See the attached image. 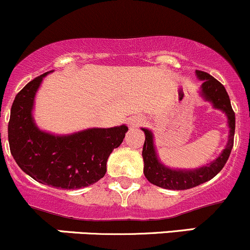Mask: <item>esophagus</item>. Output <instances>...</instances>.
I'll use <instances>...</instances> for the list:
<instances>
[{"label": "esophagus", "instance_id": "34e87169", "mask_svg": "<svg viewBox=\"0 0 250 250\" xmlns=\"http://www.w3.org/2000/svg\"><path fill=\"white\" fill-rule=\"evenodd\" d=\"M143 123V120L141 119V118L138 117H135V118H131V119H128V125L131 126V127H136V126L141 125Z\"/></svg>", "mask_w": 250, "mask_h": 250}]
</instances>
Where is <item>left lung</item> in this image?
<instances>
[{"label": "left lung", "instance_id": "1", "mask_svg": "<svg viewBox=\"0 0 250 250\" xmlns=\"http://www.w3.org/2000/svg\"><path fill=\"white\" fill-rule=\"evenodd\" d=\"M196 77L202 82L200 86V95L205 101L212 104L213 108L219 109L225 113L228 118L229 137L225 148L220 153V155L209 164L203 165L197 168H171L161 163L156 153L155 143H154V135L150 130L142 127L146 135V141L143 146V161H144V176L151 184L156 187L164 188L169 190H187L197 187L214 178L225 166L231 149L233 146V136H235V113L231 107L230 97L226 92L225 87L220 82L213 78L210 74L202 71H196Z\"/></svg>", "mask_w": 250, "mask_h": 250}]
</instances>
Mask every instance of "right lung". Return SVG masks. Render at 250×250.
<instances>
[{
	"label": "right lung",
	"instance_id": "right-lung-1",
	"mask_svg": "<svg viewBox=\"0 0 250 250\" xmlns=\"http://www.w3.org/2000/svg\"><path fill=\"white\" fill-rule=\"evenodd\" d=\"M48 74L36 77L15 96L8 124L10 153L25 173L42 184L61 189L89 187L106 174L108 158L124 141L128 127H90L67 135L41 130L33 108Z\"/></svg>",
	"mask_w": 250,
	"mask_h": 250
}]
</instances>
